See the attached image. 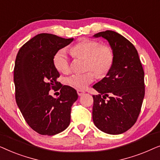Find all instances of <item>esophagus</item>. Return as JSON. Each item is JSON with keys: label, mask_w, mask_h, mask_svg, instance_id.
<instances>
[{"label": "esophagus", "mask_w": 160, "mask_h": 160, "mask_svg": "<svg viewBox=\"0 0 160 160\" xmlns=\"http://www.w3.org/2000/svg\"><path fill=\"white\" fill-rule=\"evenodd\" d=\"M77 93H78V96H82V95H83L85 93V92L83 91V90H81V89H78Z\"/></svg>", "instance_id": "34e87169"}]
</instances>
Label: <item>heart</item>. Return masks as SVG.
<instances>
[{
    "instance_id": "obj_1",
    "label": "heart",
    "mask_w": 160,
    "mask_h": 160,
    "mask_svg": "<svg viewBox=\"0 0 160 160\" xmlns=\"http://www.w3.org/2000/svg\"><path fill=\"white\" fill-rule=\"evenodd\" d=\"M71 52L76 58L86 59L84 73H74L68 76L66 82L78 89H85L95 79V71L103 76L110 71L114 60L112 49L107 45H100L97 41L84 38L71 47ZM53 64L58 71L67 73L70 70L69 59L65 49L58 50L53 58ZM90 71H89L88 70Z\"/></svg>"
}]
</instances>
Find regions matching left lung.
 <instances>
[{"label": "left lung", "mask_w": 160, "mask_h": 160, "mask_svg": "<svg viewBox=\"0 0 160 160\" xmlns=\"http://www.w3.org/2000/svg\"><path fill=\"white\" fill-rule=\"evenodd\" d=\"M93 36L106 39L114 54L110 71L93 86L99 92L92 95L93 122L102 132L122 134L134 125L141 112L145 95L143 67L134 45L122 35L106 30Z\"/></svg>", "instance_id": "8db88e82"}]
</instances>
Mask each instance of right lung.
<instances>
[{"instance_id":"obj_1","label":"right lung","mask_w":160,"mask_h":160,"mask_svg":"<svg viewBox=\"0 0 160 160\" xmlns=\"http://www.w3.org/2000/svg\"><path fill=\"white\" fill-rule=\"evenodd\" d=\"M73 41L40 33L26 42L17 53L14 69L17 104L28 125L41 135L58 134L71 122V106L78 95L71 87L58 82L60 73L54 66L53 58ZM51 89H60L58 98L49 95Z\"/></svg>"}]
</instances>
